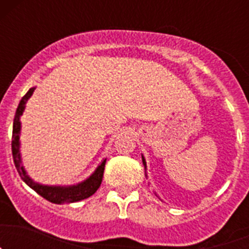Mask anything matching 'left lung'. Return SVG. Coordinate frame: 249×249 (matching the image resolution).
<instances>
[{
  "label": "left lung",
  "mask_w": 249,
  "mask_h": 249,
  "mask_svg": "<svg viewBox=\"0 0 249 249\" xmlns=\"http://www.w3.org/2000/svg\"><path fill=\"white\" fill-rule=\"evenodd\" d=\"M142 162H143V166H144V169H147V164H146V160H144V157L142 156ZM147 176V175H146Z\"/></svg>",
  "instance_id": "obj_1"
}]
</instances>
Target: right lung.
Masks as SVG:
<instances>
[{
  "mask_svg": "<svg viewBox=\"0 0 249 249\" xmlns=\"http://www.w3.org/2000/svg\"><path fill=\"white\" fill-rule=\"evenodd\" d=\"M35 91V87L28 89L27 93L22 97L19 101V105L17 107L16 114H15V120H13V129H12V156L13 162L17 168L19 177L22 181L25 182L27 186H30L34 191H36L39 196H42L43 198L52 203L61 204V203H73V202L82 201L85 198H89L93 195L96 191L100 188L102 183L103 171H105L106 160L101 162L100 166L96 168L93 173L89 176L87 179H85L81 183L72 184V186H45V184H39L37 182L32 181V178L28 177L26 173L25 168L21 164V153H19V132H21V122L19 117L22 116L25 111L26 102L28 98L32 96Z\"/></svg>",
  "mask_w": 249,
  "mask_h": 249,
  "instance_id": "1",
  "label": "right lung"
}]
</instances>
